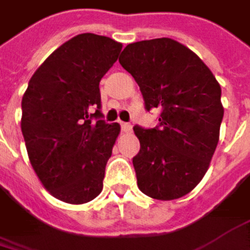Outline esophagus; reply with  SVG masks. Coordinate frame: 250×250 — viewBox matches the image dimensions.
Returning <instances> with one entry per match:
<instances>
[{
    "instance_id": "obj_1",
    "label": "esophagus",
    "mask_w": 250,
    "mask_h": 250,
    "mask_svg": "<svg viewBox=\"0 0 250 250\" xmlns=\"http://www.w3.org/2000/svg\"><path fill=\"white\" fill-rule=\"evenodd\" d=\"M121 130L124 133H130L132 132V124L130 123H121Z\"/></svg>"
}]
</instances>
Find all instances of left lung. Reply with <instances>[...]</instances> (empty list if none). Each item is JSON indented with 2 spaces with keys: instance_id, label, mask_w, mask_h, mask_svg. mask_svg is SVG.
I'll list each match as a JSON object with an SVG mask.
<instances>
[{
  "instance_id": "obj_1",
  "label": "left lung",
  "mask_w": 250,
  "mask_h": 250,
  "mask_svg": "<svg viewBox=\"0 0 250 250\" xmlns=\"http://www.w3.org/2000/svg\"><path fill=\"white\" fill-rule=\"evenodd\" d=\"M120 64L141 87L145 108L161 111L160 126H135L141 151L133 158L138 188L158 201L179 199L204 179L220 139L221 87L188 46L158 38L129 43Z\"/></svg>"
}]
</instances>
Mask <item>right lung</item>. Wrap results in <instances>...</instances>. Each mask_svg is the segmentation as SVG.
<instances>
[{"instance_id":"right-lung-1","label":"right lung","mask_w":250,"mask_h":250,"mask_svg":"<svg viewBox=\"0 0 250 250\" xmlns=\"http://www.w3.org/2000/svg\"><path fill=\"white\" fill-rule=\"evenodd\" d=\"M121 48L106 36L77 35L39 65L23 95L21 133L30 164L62 202L86 204L102 190L120 124L101 120L99 82Z\"/></svg>"}]
</instances>
